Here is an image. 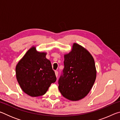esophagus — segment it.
I'll use <instances>...</instances> for the list:
<instances>
[{"instance_id":"obj_1","label":"esophagus","mask_w":120,"mask_h":120,"mask_svg":"<svg viewBox=\"0 0 120 120\" xmlns=\"http://www.w3.org/2000/svg\"><path fill=\"white\" fill-rule=\"evenodd\" d=\"M55 74H56V77H58V71H55Z\"/></svg>"}]
</instances>
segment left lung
I'll list each match as a JSON object with an SVG mask.
<instances>
[{"mask_svg": "<svg viewBox=\"0 0 120 120\" xmlns=\"http://www.w3.org/2000/svg\"><path fill=\"white\" fill-rule=\"evenodd\" d=\"M64 58V69L58 80L59 89L67 99L79 101L88 94L96 79L94 58L77 43L74 44L71 51Z\"/></svg>", "mask_w": 120, "mask_h": 120, "instance_id": "8db88e82", "label": "left lung"}]
</instances>
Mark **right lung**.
Wrapping results in <instances>:
<instances>
[{"label": "right lung", "instance_id": "add662e5", "mask_svg": "<svg viewBox=\"0 0 120 120\" xmlns=\"http://www.w3.org/2000/svg\"><path fill=\"white\" fill-rule=\"evenodd\" d=\"M46 53L32 47L26 53L16 67V78L23 92L32 97L45 94L56 78Z\"/></svg>", "mask_w": 120, "mask_h": 120}]
</instances>
